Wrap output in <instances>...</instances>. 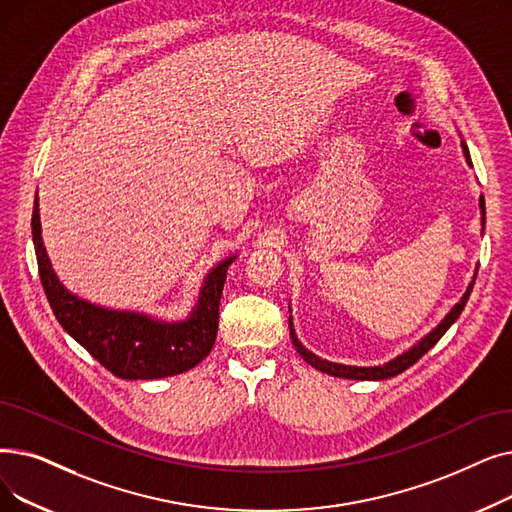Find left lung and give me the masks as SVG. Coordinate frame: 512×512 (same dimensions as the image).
<instances>
[{
  "label": "left lung",
  "mask_w": 512,
  "mask_h": 512,
  "mask_svg": "<svg viewBox=\"0 0 512 512\" xmlns=\"http://www.w3.org/2000/svg\"><path fill=\"white\" fill-rule=\"evenodd\" d=\"M462 150H464V157H466V161H469V165H473L471 163V154H469V148H466V144L462 142ZM479 207H481V215H483V224H485V198L481 196V201H479ZM471 291H473V282L469 284V288H466V293H464V297L460 299V303H456L454 305V309L450 311V314L443 318V322L431 332V335H427L425 339H422L418 345H414L410 351H406L404 355H399V358H395V360H391L389 364H383V366H374V368H358V366H343V364H332V362H326V360H320L318 355H314L311 351H307L301 343H299V339L295 337V330H293V324L288 322V326H291V339H293V345L297 347V351H299V355L301 358L309 364V366H314L316 370H320V372H326V374H330V376H339V379H355V381H383V379H391V376H395V374H402L404 370H408L410 366H414L422 355H425L443 335H446V330L458 320V316L462 314V309H464V305H466V301H469V295H471Z\"/></svg>",
  "instance_id": "left-lung-1"
}]
</instances>
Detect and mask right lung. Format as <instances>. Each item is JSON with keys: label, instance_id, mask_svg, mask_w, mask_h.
<instances>
[{"label": "right lung", "instance_id": "add662e5", "mask_svg": "<svg viewBox=\"0 0 512 512\" xmlns=\"http://www.w3.org/2000/svg\"><path fill=\"white\" fill-rule=\"evenodd\" d=\"M37 198L33 207V242L43 291L54 316L69 335L119 379L148 381L182 374L203 362L213 349L219 326V299L232 259L209 274L190 320L165 324L127 311H110L73 297L58 282L41 242Z\"/></svg>", "mask_w": 512, "mask_h": 512}]
</instances>
